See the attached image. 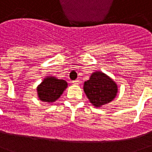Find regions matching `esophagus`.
Returning a JSON list of instances; mask_svg holds the SVG:
<instances>
[{
    "label": "esophagus",
    "mask_w": 152,
    "mask_h": 152,
    "mask_svg": "<svg viewBox=\"0 0 152 152\" xmlns=\"http://www.w3.org/2000/svg\"><path fill=\"white\" fill-rule=\"evenodd\" d=\"M72 83H73V84H75V85H78L79 83H80V80H76L72 81Z\"/></svg>",
    "instance_id": "esophagus-1"
}]
</instances>
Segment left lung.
Here are the masks:
<instances>
[{
  "label": "left lung",
  "instance_id": "8db88e82",
  "mask_svg": "<svg viewBox=\"0 0 152 152\" xmlns=\"http://www.w3.org/2000/svg\"><path fill=\"white\" fill-rule=\"evenodd\" d=\"M83 91L91 103L95 107H100L110 102L116 97L118 86L105 73L95 72L84 83Z\"/></svg>",
  "mask_w": 152,
  "mask_h": 152
}]
</instances>
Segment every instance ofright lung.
<instances>
[{
  "label": "right lung",
  "mask_w": 152,
  "mask_h": 152,
  "mask_svg": "<svg viewBox=\"0 0 152 152\" xmlns=\"http://www.w3.org/2000/svg\"><path fill=\"white\" fill-rule=\"evenodd\" d=\"M67 86L68 83L64 80L48 76L37 88L39 99L46 102H53L59 99Z\"/></svg>",
  "instance_id": "add662e5"
}]
</instances>
